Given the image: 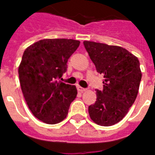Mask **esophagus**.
Segmentation results:
<instances>
[{
  "label": "esophagus",
  "instance_id": "esophagus-1",
  "mask_svg": "<svg viewBox=\"0 0 155 155\" xmlns=\"http://www.w3.org/2000/svg\"><path fill=\"white\" fill-rule=\"evenodd\" d=\"M77 90L80 92H85V91H87V88H84V87H80V86H78Z\"/></svg>",
  "mask_w": 155,
  "mask_h": 155
}]
</instances>
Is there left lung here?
Here are the masks:
<instances>
[{"label": "left lung", "instance_id": "1", "mask_svg": "<svg viewBox=\"0 0 155 155\" xmlns=\"http://www.w3.org/2000/svg\"><path fill=\"white\" fill-rule=\"evenodd\" d=\"M84 45L97 72L103 74L104 88L88 107L91 119L102 126L119 122L134 103L142 80L138 58L117 46L84 41Z\"/></svg>", "mask_w": 155, "mask_h": 155}]
</instances>
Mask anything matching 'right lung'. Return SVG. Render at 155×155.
I'll use <instances>...</instances> for the list:
<instances>
[{"mask_svg": "<svg viewBox=\"0 0 155 155\" xmlns=\"http://www.w3.org/2000/svg\"><path fill=\"white\" fill-rule=\"evenodd\" d=\"M80 43L65 38L42 39L23 53L18 68L21 91L30 111L42 122L54 125L64 120L76 97L75 85L58 80L67 71L68 58Z\"/></svg>", "mask_w": 155, "mask_h": 155, "instance_id": "right-lung-1", "label": "right lung"}]
</instances>
